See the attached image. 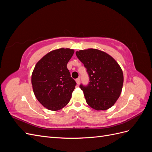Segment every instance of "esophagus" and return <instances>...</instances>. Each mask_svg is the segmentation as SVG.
Instances as JSON below:
<instances>
[{
	"label": "esophagus",
	"instance_id": "34e87169",
	"mask_svg": "<svg viewBox=\"0 0 152 152\" xmlns=\"http://www.w3.org/2000/svg\"><path fill=\"white\" fill-rule=\"evenodd\" d=\"M75 81H76L77 84L78 85L80 84V78H78V79H77L75 80Z\"/></svg>",
	"mask_w": 152,
	"mask_h": 152
}]
</instances>
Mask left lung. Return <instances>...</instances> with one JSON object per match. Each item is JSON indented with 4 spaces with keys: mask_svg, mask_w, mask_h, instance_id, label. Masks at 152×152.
<instances>
[{
    "mask_svg": "<svg viewBox=\"0 0 152 152\" xmlns=\"http://www.w3.org/2000/svg\"><path fill=\"white\" fill-rule=\"evenodd\" d=\"M89 77L87 86L82 84L87 103L96 110H106L115 103L124 82L123 72L118 63L107 53L96 49L76 52Z\"/></svg>",
    "mask_w": 152,
    "mask_h": 152,
    "instance_id": "8db88e82",
    "label": "left lung"
}]
</instances>
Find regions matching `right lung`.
I'll return each instance as SVG.
<instances>
[{
    "label": "right lung",
    "instance_id": "obj_1",
    "mask_svg": "<svg viewBox=\"0 0 152 152\" xmlns=\"http://www.w3.org/2000/svg\"><path fill=\"white\" fill-rule=\"evenodd\" d=\"M73 53L74 50L68 48L53 50L37 63L32 72L34 94L48 110L57 111L70 102L76 82L66 65Z\"/></svg>",
    "mask_w": 152,
    "mask_h": 152
}]
</instances>
